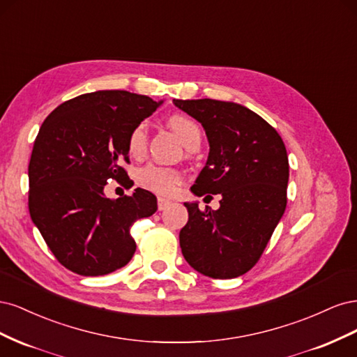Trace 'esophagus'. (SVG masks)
<instances>
[{
	"label": "esophagus",
	"mask_w": 357,
	"mask_h": 357,
	"mask_svg": "<svg viewBox=\"0 0 357 357\" xmlns=\"http://www.w3.org/2000/svg\"><path fill=\"white\" fill-rule=\"evenodd\" d=\"M169 205H171V201H168V199H164V198H159V199H158V208H159L160 211L168 208Z\"/></svg>",
	"instance_id": "1"
}]
</instances>
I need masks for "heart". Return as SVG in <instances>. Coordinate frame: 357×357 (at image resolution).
Instances as JSON below:
<instances>
[{"instance_id":"obj_1","label":"heart","mask_w":357,"mask_h":357,"mask_svg":"<svg viewBox=\"0 0 357 357\" xmlns=\"http://www.w3.org/2000/svg\"><path fill=\"white\" fill-rule=\"evenodd\" d=\"M168 123L186 146L195 139H201L199 126L185 114L171 116ZM146 147L147 126L146 123H138L128 135V150L132 156H142L146 152ZM138 181L143 188L158 193L160 197H172L183 181V174L174 168L149 164L138 171Z\"/></svg>"}]
</instances>
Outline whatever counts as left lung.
<instances>
[{
  "instance_id": "obj_1",
  "label": "left lung",
  "mask_w": 357,
  "mask_h": 357,
  "mask_svg": "<svg viewBox=\"0 0 357 357\" xmlns=\"http://www.w3.org/2000/svg\"><path fill=\"white\" fill-rule=\"evenodd\" d=\"M172 102L197 119L210 143L207 164L190 190L197 197L211 193L222 198L215 211L185 202L189 220L180 231L181 253L204 275L240 277L256 265L284 214L289 181L284 143L261 116L236 102L210 98Z\"/></svg>"
}]
</instances>
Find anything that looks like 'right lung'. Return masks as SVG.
I'll use <instances>...</instances> for the list:
<instances>
[{
	"label": "right lung",
	"mask_w": 357,
	"mask_h": 357,
	"mask_svg": "<svg viewBox=\"0 0 357 357\" xmlns=\"http://www.w3.org/2000/svg\"><path fill=\"white\" fill-rule=\"evenodd\" d=\"M162 101L128 91H96L62 102L43 122L28 167L31 219L58 261L96 277L125 266L135 253L131 226L158 210L152 192L110 199L109 180L132 186L121 167L131 129Z\"/></svg>",
	"instance_id": "1"
}]
</instances>
